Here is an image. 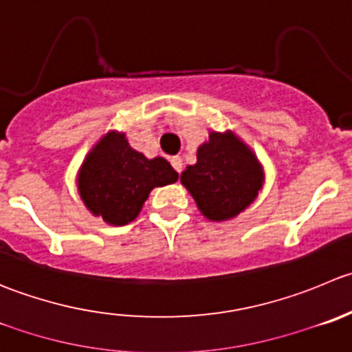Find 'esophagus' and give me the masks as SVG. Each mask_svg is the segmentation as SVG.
Instances as JSON below:
<instances>
[{"instance_id": "34e87169", "label": "esophagus", "mask_w": 352, "mask_h": 352, "mask_svg": "<svg viewBox=\"0 0 352 352\" xmlns=\"http://www.w3.org/2000/svg\"><path fill=\"white\" fill-rule=\"evenodd\" d=\"M170 163H172L173 170H175L177 173H182V170H184V163H182V158H179V156H173V158L170 160Z\"/></svg>"}]
</instances>
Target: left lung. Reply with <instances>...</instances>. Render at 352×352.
Instances as JSON below:
<instances>
[{
  "label": "left lung",
  "instance_id": "left-lung-1",
  "mask_svg": "<svg viewBox=\"0 0 352 352\" xmlns=\"http://www.w3.org/2000/svg\"><path fill=\"white\" fill-rule=\"evenodd\" d=\"M201 213L213 221L234 218L258 196L263 170L251 149L234 134L211 132L197 149V163L180 175Z\"/></svg>",
  "mask_w": 352,
  "mask_h": 352
}]
</instances>
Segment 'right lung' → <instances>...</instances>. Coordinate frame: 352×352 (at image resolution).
Segmentation results:
<instances>
[{"instance_id":"right-lung-1","label":"right lung","mask_w":352,"mask_h":352,"mask_svg":"<svg viewBox=\"0 0 352 352\" xmlns=\"http://www.w3.org/2000/svg\"><path fill=\"white\" fill-rule=\"evenodd\" d=\"M177 179L179 173L166 160H148L129 146L124 134L110 132L85 158L78 192L93 214L107 223L125 225L138 217L155 187Z\"/></svg>"}]
</instances>
